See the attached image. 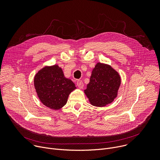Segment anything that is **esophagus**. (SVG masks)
I'll return each mask as SVG.
<instances>
[{
  "instance_id": "34e87169",
  "label": "esophagus",
  "mask_w": 160,
  "mask_h": 160,
  "mask_svg": "<svg viewBox=\"0 0 160 160\" xmlns=\"http://www.w3.org/2000/svg\"><path fill=\"white\" fill-rule=\"evenodd\" d=\"M77 85L78 87V88H83V83L82 80H78L77 82Z\"/></svg>"
}]
</instances>
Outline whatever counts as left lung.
Returning <instances> with one entry per match:
<instances>
[{
    "label": "left lung",
    "instance_id": "left-lung-1",
    "mask_svg": "<svg viewBox=\"0 0 160 160\" xmlns=\"http://www.w3.org/2000/svg\"><path fill=\"white\" fill-rule=\"evenodd\" d=\"M120 84V76L115 70L108 64L98 62L92 72L84 92L91 104L103 107L117 97Z\"/></svg>",
    "mask_w": 160,
    "mask_h": 160
}]
</instances>
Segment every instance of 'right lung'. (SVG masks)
<instances>
[{
  "mask_svg": "<svg viewBox=\"0 0 160 160\" xmlns=\"http://www.w3.org/2000/svg\"><path fill=\"white\" fill-rule=\"evenodd\" d=\"M34 86L42 103L54 110L62 108L76 88L75 83L64 77L57 64L45 66L39 70L34 77Z\"/></svg>",
  "mask_w": 160,
  "mask_h": 160,
  "instance_id": "1",
  "label": "right lung"
}]
</instances>
